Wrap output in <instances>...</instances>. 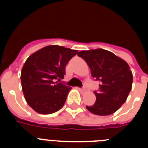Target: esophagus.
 Masks as SVG:
<instances>
[{"mask_svg": "<svg viewBox=\"0 0 148 148\" xmlns=\"http://www.w3.org/2000/svg\"><path fill=\"white\" fill-rule=\"evenodd\" d=\"M78 89L80 90L81 92H85L86 90H87V88H85V87H82V88H78Z\"/></svg>", "mask_w": 148, "mask_h": 148, "instance_id": "1", "label": "esophagus"}]
</instances>
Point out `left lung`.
<instances>
[{
	"label": "left lung",
	"instance_id": "1",
	"mask_svg": "<svg viewBox=\"0 0 148 148\" xmlns=\"http://www.w3.org/2000/svg\"><path fill=\"white\" fill-rule=\"evenodd\" d=\"M78 56L87 62L95 81L100 82L94 91L96 101L86 108L99 116H108L126 101L133 84V74L127 63L103 49L81 51Z\"/></svg>",
	"mask_w": 148,
	"mask_h": 148
}]
</instances>
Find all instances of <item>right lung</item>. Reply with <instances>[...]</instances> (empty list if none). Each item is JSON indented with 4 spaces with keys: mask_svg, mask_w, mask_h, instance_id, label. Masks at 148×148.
<instances>
[{
    "mask_svg": "<svg viewBox=\"0 0 148 148\" xmlns=\"http://www.w3.org/2000/svg\"><path fill=\"white\" fill-rule=\"evenodd\" d=\"M77 53L74 49L50 45L27 59L21 75L22 90L27 104L37 113L51 114L64 106L72 87L58 81L64 78L67 63Z\"/></svg>",
    "mask_w": 148,
    "mask_h": 148,
    "instance_id": "1",
    "label": "right lung"
}]
</instances>
